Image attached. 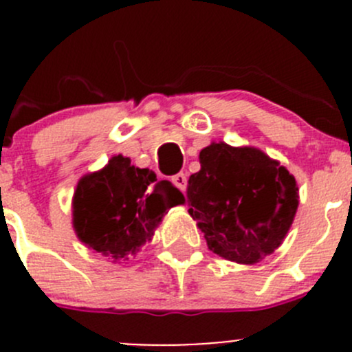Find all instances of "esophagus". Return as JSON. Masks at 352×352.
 Here are the masks:
<instances>
[{
  "instance_id": "esophagus-1",
  "label": "esophagus",
  "mask_w": 352,
  "mask_h": 352,
  "mask_svg": "<svg viewBox=\"0 0 352 352\" xmlns=\"http://www.w3.org/2000/svg\"><path fill=\"white\" fill-rule=\"evenodd\" d=\"M172 182L177 189L186 190L187 189V175L186 173H177V175L172 177Z\"/></svg>"
}]
</instances>
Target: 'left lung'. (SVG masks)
<instances>
[{
    "mask_svg": "<svg viewBox=\"0 0 352 352\" xmlns=\"http://www.w3.org/2000/svg\"><path fill=\"white\" fill-rule=\"evenodd\" d=\"M199 163L187 199L209 250L254 265L281 247L300 204L289 170L258 148L225 141L202 148Z\"/></svg>",
    "mask_w": 352,
    "mask_h": 352,
    "instance_id": "obj_1",
    "label": "left lung"
}]
</instances>
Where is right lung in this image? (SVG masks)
<instances>
[{
  "label": "right lung",
  "mask_w": 352,
  "mask_h": 352,
  "mask_svg": "<svg viewBox=\"0 0 352 352\" xmlns=\"http://www.w3.org/2000/svg\"><path fill=\"white\" fill-rule=\"evenodd\" d=\"M186 202L168 180L116 155L104 168L85 173L71 201L78 240L110 262H126L151 242L170 208Z\"/></svg>",
  "instance_id": "right-lung-1"
}]
</instances>
